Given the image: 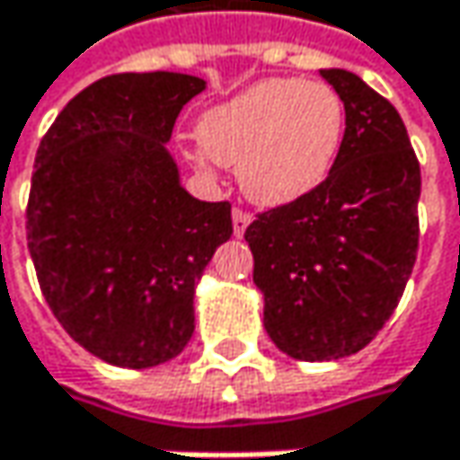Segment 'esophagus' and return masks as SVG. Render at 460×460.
<instances>
[{"mask_svg":"<svg viewBox=\"0 0 460 460\" xmlns=\"http://www.w3.org/2000/svg\"><path fill=\"white\" fill-rule=\"evenodd\" d=\"M231 221H234V236H242V234L247 231V226H250V221H252V218H250V213H244V210H239V208H236V210L231 213Z\"/></svg>","mask_w":460,"mask_h":460,"instance_id":"1","label":"esophagus"}]
</instances>
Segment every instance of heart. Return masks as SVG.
I'll list each match as a JSON object with an SVG mask.
<instances>
[{
	"label": "heart",
	"mask_w": 460,
	"mask_h": 460,
	"mask_svg": "<svg viewBox=\"0 0 460 460\" xmlns=\"http://www.w3.org/2000/svg\"><path fill=\"white\" fill-rule=\"evenodd\" d=\"M346 136L343 98L327 82L261 79L208 109L197 125L191 162L236 167L244 197L285 208L317 191L335 167Z\"/></svg>",
	"instance_id": "1"
}]
</instances>
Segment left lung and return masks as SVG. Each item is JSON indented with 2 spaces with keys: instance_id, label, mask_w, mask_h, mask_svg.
<instances>
[{
  "instance_id": "left-lung-1",
  "label": "left lung",
  "mask_w": 460,
  "mask_h": 460,
  "mask_svg": "<svg viewBox=\"0 0 460 460\" xmlns=\"http://www.w3.org/2000/svg\"><path fill=\"white\" fill-rule=\"evenodd\" d=\"M320 74L346 106L335 167L317 191L244 231L263 327L304 362L365 349L394 314L418 252L420 167L402 117L357 74Z\"/></svg>"
}]
</instances>
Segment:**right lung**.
<instances>
[{"label":"right lung","mask_w":460,"mask_h":460,"mask_svg":"<svg viewBox=\"0 0 460 460\" xmlns=\"http://www.w3.org/2000/svg\"><path fill=\"white\" fill-rule=\"evenodd\" d=\"M205 87L175 71L103 76L37 151L26 236L40 288L63 330L117 367H156L186 349L197 282L231 236L229 202L191 197L167 151Z\"/></svg>","instance_id":"right-lung-1"}]
</instances>
